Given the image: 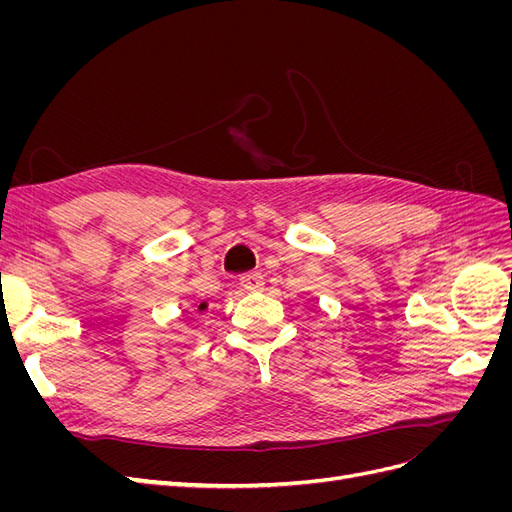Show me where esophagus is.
<instances>
[{
    "mask_svg": "<svg viewBox=\"0 0 512 512\" xmlns=\"http://www.w3.org/2000/svg\"><path fill=\"white\" fill-rule=\"evenodd\" d=\"M241 286L247 292H260L262 288H265V277H262L260 273H245V275H241Z\"/></svg>",
    "mask_w": 512,
    "mask_h": 512,
    "instance_id": "34e87169",
    "label": "esophagus"
}]
</instances>
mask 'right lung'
I'll return each instance as SVG.
<instances>
[{"instance_id": "1", "label": "right lung", "mask_w": 512, "mask_h": 512, "mask_svg": "<svg viewBox=\"0 0 512 512\" xmlns=\"http://www.w3.org/2000/svg\"><path fill=\"white\" fill-rule=\"evenodd\" d=\"M205 309H207V301H203V303L198 305V312H205Z\"/></svg>"}]
</instances>
